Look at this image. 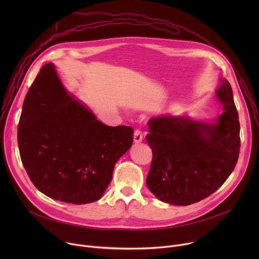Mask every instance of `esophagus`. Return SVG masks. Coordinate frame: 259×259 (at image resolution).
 I'll use <instances>...</instances> for the list:
<instances>
[{
    "mask_svg": "<svg viewBox=\"0 0 259 259\" xmlns=\"http://www.w3.org/2000/svg\"><path fill=\"white\" fill-rule=\"evenodd\" d=\"M142 138H143V136H142L141 130L139 128L136 129L135 132H134V141L135 142H140L142 140Z\"/></svg>",
    "mask_w": 259,
    "mask_h": 259,
    "instance_id": "obj_1",
    "label": "esophagus"
}]
</instances>
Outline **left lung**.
Returning a JSON list of instances; mask_svg holds the SVG:
<instances>
[{
  "instance_id": "1",
  "label": "left lung",
  "mask_w": 259,
  "mask_h": 259,
  "mask_svg": "<svg viewBox=\"0 0 259 259\" xmlns=\"http://www.w3.org/2000/svg\"><path fill=\"white\" fill-rule=\"evenodd\" d=\"M216 96L226 112L215 124L171 117L147 123L145 139L153 161L146 184L159 200L179 206L200 202L234 171L241 146L240 122L228 80H223Z\"/></svg>"
}]
</instances>
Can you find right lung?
I'll use <instances>...</instances> for the list:
<instances>
[{
  "mask_svg": "<svg viewBox=\"0 0 259 259\" xmlns=\"http://www.w3.org/2000/svg\"><path fill=\"white\" fill-rule=\"evenodd\" d=\"M133 132L98 121L67 95L54 65L47 63L25 95L17 141L33 186L49 198L80 205L101 198Z\"/></svg>",
  "mask_w": 259,
  "mask_h": 259,
  "instance_id": "add662e5",
  "label": "right lung"
}]
</instances>
